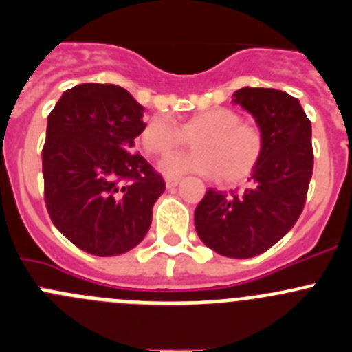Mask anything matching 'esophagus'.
I'll use <instances>...</instances> for the list:
<instances>
[{"label": "esophagus", "mask_w": 352, "mask_h": 352, "mask_svg": "<svg viewBox=\"0 0 352 352\" xmlns=\"http://www.w3.org/2000/svg\"><path fill=\"white\" fill-rule=\"evenodd\" d=\"M179 182H180V177H172V175L165 177V184H166V187H168V189H173V187H177V186H179Z\"/></svg>", "instance_id": "esophagus-1"}]
</instances>
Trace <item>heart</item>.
<instances>
[{"instance_id":"b5f03b06","label":"heart","mask_w":352,"mask_h":352,"mask_svg":"<svg viewBox=\"0 0 352 352\" xmlns=\"http://www.w3.org/2000/svg\"><path fill=\"white\" fill-rule=\"evenodd\" d=\"M139 139L144 151L155 156L168 155L194 141L196 151L168 156L160 168L172 177L196 173L213 179L220 175L227 184L248 179L265 151L261 129L242 122L241 113L223 107L197 111L180 125L156 115L146 122Z\"/></svg>"}]
</instances>
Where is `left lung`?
Returning <instances> with one entry per match:
<instances>
[{"instance_id": "left-lung-1", "label": "left lung", "mask_w": 352, "mask_h": 352, "mask_svg": "<svg viewBox=\"0 0 352 352\" xmlns=\"http://www.w3.org/2000/svg\"><path fill=\"white\" fill-rule=\"evenodd\" d=\"M232 101L254 117L265 151L248 189L206 190L194 211V225L208 248L242 259L270 249L298 221L313 173L311 122L284 91L242 87Z\"/></svg>"}]
</instances>
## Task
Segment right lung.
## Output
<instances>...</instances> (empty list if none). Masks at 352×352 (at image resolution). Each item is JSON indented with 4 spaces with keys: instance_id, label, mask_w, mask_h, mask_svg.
I'll use <instances>...</instances> for the list:
<instances>
[{
    "instance_id": "obj_1",
    "label": "right lung",
    "mask_w": 352,
    "mask_h": 352,
    "mask_svg": "<svg viewBox=\"0 0 352 352\" xmlns=\"http://www.w3.org/2000/svg\"><path fill=\"white\" fill-rule=\"evenodd\" d=\"M144 107L115 84H78L47 117L44 201L54 227L82 251L117 256L151 227L163 177L134 148Z\"/></svg>"
}]
</instances>
